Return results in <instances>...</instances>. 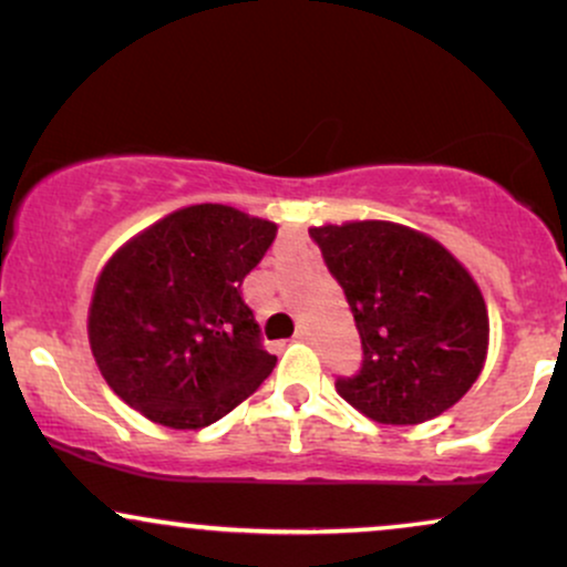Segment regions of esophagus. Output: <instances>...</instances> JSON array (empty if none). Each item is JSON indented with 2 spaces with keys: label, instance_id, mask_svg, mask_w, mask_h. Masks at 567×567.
<instances>
[{
  "label": "esophagus",
  "instance_id": "34e87169",
  "mask_svg": "<svg viewBox=\"0 0 567 567\" xmlns=\"http://www.w3.org/2000/svg\"><path fill=\"white\" fill-rule=\"evenodd\" d=\"M296 341L309 343V341H311V333H309V330H306V328H301V330H298V333H296Z\"/></svg>",
  "mask_w": 567,
  "mask_h": 567
}]
</instances>
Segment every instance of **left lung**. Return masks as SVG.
<instances>
[{
	"label": "left lung",
	"instance_id": "1",
	"mask_svg": "<svg viewBox=\"0 0 567 567\" xmlns=\"http://www.w3.org/2000/svg\"><path fill=\"white\" fill-rule=\"evenodd\" d=\"M362 338V368L336 392L379 424H424L472 389L487 354V309L437 239L389 224L315 226Z\"/></svg>",
	"mask_w": 567,
	"mask_h": 567
}]
</instances>
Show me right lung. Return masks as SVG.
Returning a JSON list of instances; mask_svg holds the SVG:
<instances>
[{
    "mask_svg": "<svg viewBox=\"0 0 567 567\" xmlns=\"http://www.w3.org/2000/svg\"><path fill=\"white\" fill-rule=\"evenodd\" d=\"M277 226L226 205L175 210L103 266L90 349L116 396L171 429L216 424L277 365L243 301Z\"/></svg>",
    "mask_w": 567,
    "mask_h": 567,
    "instance_id": "right-lung-1",
    "label": "right lung"
}]
</instances>
